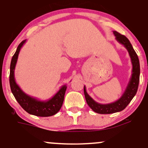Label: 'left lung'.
I'll list each match as a JSON object with an SVG mask.
<instances>
[{
    "label": "left lung",
    "instance_id": "8db88e82",
    "mask_svg": "<svg viewBox=\"0 0 148 148\" xmlns=\"http://www.w3.org/2000/svg\"><path fill=\"white\" fill-rule=\"evenodd\" d=\"M113 34L115 36V40L127 49V51L130 54L132 64V74L123 95L117 101L112 103L102 104L97 102L88 94L86 86H84V95L86 102L93 111L99 114H110V113H114L123 111L136 95L138 87L139 79H140V63H139L138 56L134 51L130 40L125 35H121L117 31H113Z\"/></svg>",
    "mask_w": 148,
    "mask_h": 148
}]
</instances>
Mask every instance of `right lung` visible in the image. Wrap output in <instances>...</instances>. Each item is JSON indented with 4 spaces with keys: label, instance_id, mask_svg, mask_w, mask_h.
Listing matches in <instances>:
<instances>
[{
    "label": "right lung",
    "instance_id": "right-lung-1",
    "mask_svg": "<svg viewBox=\"0 0 148 148\" xmlns=\"http://www.w3.org/2000/svg\"><path fill=\"white\" fill-rule=\"evenodd\" d=\"M26 40H23L18 46L16 52L13 56L10 64V85L11 91L15 99L23 109L29 114L40 117H49L53 115L60 111L64 101L67 85L61 86L56 94L51 98L45 101L37 99L25 93L16 84L14 78V69L18 60V54Z\"/></svg>",
    "mask_w": 148,
    "mask_h": 148
}]
</instances>
